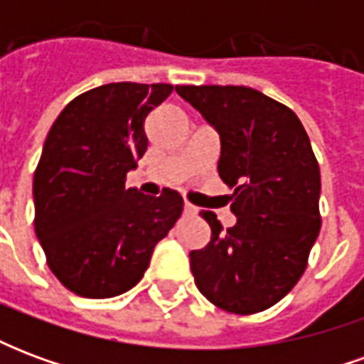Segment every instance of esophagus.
Masks as SVG:
<instances>
[{"label": "esophagus", "instance_id": "1", "mask_svg": "<svg viewBox=\"0 0 364 364\" xmlns=\"http://www.w3.org/2000/svg\"><path fill=\"white\" fill-rule=\"evenodd\" d=\"M183 213L187 214V216H193V214H197V208L193 205H189V203H185V206H183Z\"/></svg>", "mask_w": 364, "mask_h": 364}]
</instances>
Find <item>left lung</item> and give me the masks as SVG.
Instances as JSON below:
<instances>
[{"label":"left lung","instance_id":"left-lung-1","mask_svg":"<svg viewBox=\"0 0 364 364\" xmlns=\"http://www.w3.org/2000/svg\"><path fill=\"white\" fill-rule=\"evenodd\" d=\"M177 95L220 136L218 175L236 224L200 210L210 242L189 253L197 289L234 314L267 310L302 277L320 234V167L289 107L244 85H179Z\"/></svg>","mask_w":364,"mask_h":364}]
</instances>
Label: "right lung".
<instances>
[{"instance_id": "obj_1", "label": "right lung", "mask_w": 364, "mask_h": 364, "mask_svg": "<svg viewBox=\"0 0 364 364\" xmlns=\"http://www.w3.org/2000/svg\"><path fill=\"white\" fill-rule=\"evenodd\" d=\"M171 91L107 83L68 103L46 136L33 181L35 232L52 273L80 296L132 289L181 216L177 191L148 197L124 187L148 150L144 122Z\"/></svg>"}]
</instances>
